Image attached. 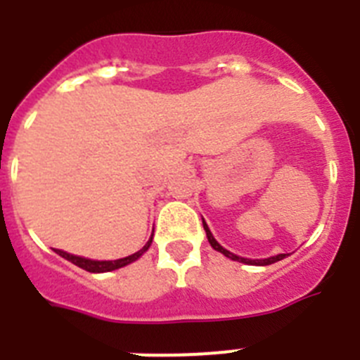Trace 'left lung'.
I'll use <instances>...</instances> for the list:
<instances>
[{"label": "left lung", "mask_w": 360, "mask_h": 360, "mask_svg": "<svg viewBox=\"0 0 360 360\" xmlns=\"http://www.w3.org/2000/svg\"><path fill=\"white\" fill-rule=\"evenodd\" d=\"M202 221H203V219H202ZM203 229H205V234H207V240H209V243H211L212 249L218 250V252H221V254H224V256L231 257L232 262L247 263V265H272V263L279 262V259H283V257H287V254H278V256L266 257V259H247V257H240V256H236V254L229 252L227 249H224V247H221V245H219L218 241L214 240V238H212L211 231H209V227H207V224H205V221H203Z\"/></svg>", "instance_id": "obj_1"}]
</instances>
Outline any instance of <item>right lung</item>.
<instances>
[{
	"mask_svg": "<svg viewBox=\"0 0 360 360\" xmlns=\"http://www.w3.org/2000/svg\"><path fill=\"white\" fill-rule=\"evenodd\" d=\"M149 245H151V240H149L148 243H146L144 247L139 250V252L131 254V256H128V257H122V259H115V262H94V259H86V257L73 256V254L63 252V250H57V249H56V252L59 254V256L65 257V259H68V262H72L73 265H77V266H81V269L88 270V272H110V270L120 269V266H126V265H129L131 262H135V259H139V257H141L142 254L149 249Z\"/></svg>",
	"mask_w": 360,
	"mask_h": 360,
	"instance_id": "add662e5",
	"label": "right lung"
}]
</instances>
